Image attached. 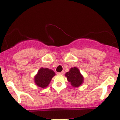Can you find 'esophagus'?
Segmentation results:
<instances>
[{
	"label": "esophagus",
	"mask_w": 120,
	"mask_h": 120,
	"mask_svg": "<svg viewBox=\"0 0 120 120\" xmlns=\"http://www.w3.org/2000/svg\"><path fill=\"white\" fill-rule=\"evenodd\" d=\"M64 74V71H62L61 72H59L58 74H60V75H63Z\"/></svg>",
	"instance_id": "obj_1"
}]
</instances>
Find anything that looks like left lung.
<instances>
[{
	"label": "left lung",
	"instance_id": "1",
	"mask_svg": "<svg viewBox=\"0 0 120 120\" xmlns=\"http://www.w3.org/2000/svg\"><path fill=\"white\" fill-rule=\"evenodd\" d=\"M65 76L71 86L73 87H77L79 86L83 82V77L79 72V69L76 67L71 68L69 71L65 74Z\"/></svg>",
	"mask_w": 120,
	"mask_h": 120
}]
</instances>
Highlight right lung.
Masks as SVG:
<instances>
[{
    "mask_svg": "<svg viewBox=\"0 0 120 120\" xmlns=\"http://www.w3.org/2000/svg\"><path fill=\"white\" fill-rule=\"evenodd\" d=\"M55 75V73L52 70L48 68H41L34 78L35 83L40 87H46Z\"/></svg>",
    "mask_w": 120,
    "mask_h": 120,
    "instance_id": "right-lung-1",
    "label": "right lung"
}]
</instances>
